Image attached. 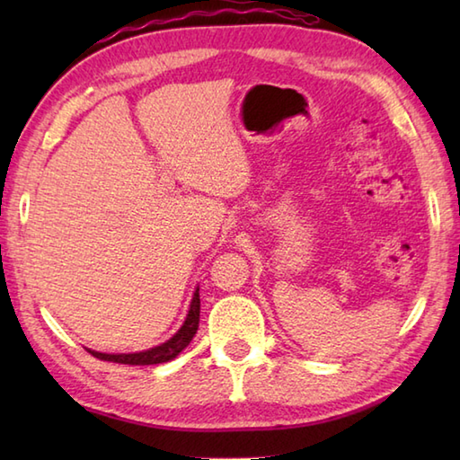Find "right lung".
<instances>
[{
  "instance_id": "1",
  "label": "right lung",
  "mask_w": 460,
  "mask_h": 460,
  "mask_svg": "<svg viewBox=\"0 0 460 460\" xmlns=\"http://www.w3.org/2000/svg\"><path fill=\"white\" fill-rule=\"evenodd\" d=\"M199 288L193 292L191 305L188 318H185L183 326L175 332V334L164 341V344L150 348L146 351H136V354H102V351H94V349H86L91 351L94 358L104 359V361H114V364H128V366H154V364H164V361H170L175 356L180 354L181 349L190 346L191 338L195 336V332L199 328Z\"/></svg>"
}]
</instances>
